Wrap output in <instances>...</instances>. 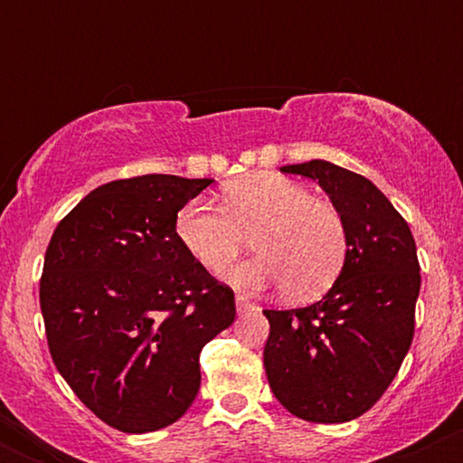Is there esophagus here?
<instances>
[{
    "label": "esophagus",
    "instance_id": "esophagus-1",
    "mask_svg": "<svg viewBox=\"0 0 463 463\" xmlns=\"http://www.w3.org/2000/svg\"><path fill=\"white\" fill-rule=\"evenodd\" d=\"M235 302H237V313H246V311H250L254 307L252 302L246 298V296H237Z\"/></svg>",
    "mask_w": 463,
    "mask_h": 463
}]
</instances>
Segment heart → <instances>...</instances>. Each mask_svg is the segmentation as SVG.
Here are the masks:
<instances>
[{
	"label": "heart",
	"mask_w": 463,
	"mask_h": 463,
	"mask_svg": "<svg viewBox=\"0 0 463 463\" xmlns=\"http://www.w3.org/2000/svg\"><path fill=\"white\" fill-rule=\"evenodd\" d=\"M176 235L209 272H222L252 237L259 254L228 269V283L243 291L285 285L296 300L326 291L348 252L342 213L331 202L313 198L305 184L276 174L228 184L222 209L191 202L176 217Z\"/></svg>",
	"instance_id": "heart-1"
}]
</instances>
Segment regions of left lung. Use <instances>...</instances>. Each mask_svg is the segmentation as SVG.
<instances>
[{
	"label": "left lung",
	"mask_w": 463,
	"mask_h": 463,
	"mask_svg": "<svg viewBox=\"0 0 463 463\" xmlns=\"http://www.w3.org/2000/svg\"><path fill=\"white\" fill-rule=\"evenodd\" d=\"M280 172L317 180L346 222L342 274L322 300L265 309V374L287 411L309 422L359 418L401 370L416 326L420 263L405 217L368 178L328 161Z\"/></svg>",
	"instance_id": "left-lung-1"
}]
</instances>
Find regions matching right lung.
<instances>
[{
    "mask_svg": "<svg viewBox=\"0 0 463 463\" xmlns=\"http://www.w3.org/2000/svg\"><path fill=\"white\" fill-rule=\"evenodd\" d=\"M211 178L115 180L80 200L45 252L39 298L56 370L102 422L169 427L200 390V353L235 322V294L176 235Z\"/></svg>",
    "mask_w": 463,
    "mask_h": 463,
    "instance_id": "obj_1",
    "label": "right lung"
}]
</instances>
